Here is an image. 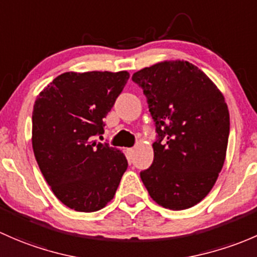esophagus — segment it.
Wrapping results in <instances>:
<instances>
[{"instance_id": "esophagus-1", "label": "esophagus", "mask_w": 257, "mask_h": 257, "mask_svg": "<svg viewBox=\"0 0 257 257\" xmlns=\"http://www.w3.org/2000/svg\"><path fill=\"white\" fill-rule=\"evenodd\" d=\"M134 152H135L134 148H127V150H126V153H127L128 157H131V156L134 155Z\"/></svg>"}]
</instances>
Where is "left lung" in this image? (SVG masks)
Masks as SVG:
<instances>
[{
  "label": "left lung",
  "mask_w": 257,
  "mask_h": 257,
  "mask_svg": "<svg viewBox=\"0 0 257 257\" xmlns=\"http://www.w3.org/2000/svg\"><path fill=\"white\" fill-rule=\"evenodd\" d=\"M158 140L153 163L140 173L158 205L171 210L204 199L224 166L229 139L227 105L218 86L187 60H165L136 71Z\"/></svg>",
  "instance_id": "8db88e82"
}]
</instances>
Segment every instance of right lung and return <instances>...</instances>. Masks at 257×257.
<instances>
[{
	"instance_id": "1",
	"label": "right lung",
	"mask_w": 257,
	"mask_h": 257,
	"mask_svg": "<svg viewBox=\"0 0 257 257\" xmlns=\"http://www.w3.org/2000/svg\"><path fill=\"white\" fill-rule=\"evenodd\" d=\"M126 70L67 71L37 96L32 147L42 174L68 208L91 213L115 195L127 160L117 148L91 141L128 80Z\"/></svg>"
}]
</instances>
